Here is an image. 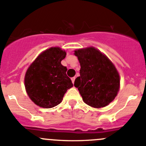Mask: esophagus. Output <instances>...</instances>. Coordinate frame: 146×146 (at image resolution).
Segmentation results:
<instances>
[{"label":"esophagus","instance_id":"esophagus-1","mask_svg":"<svg viewBox=\"0 0 146 146\" xmlns=\"http://www.w3.org/2000/svg\"><path fill=\"white\" fill-rule=\"evenodd\" d=\"M75 80H76V77H73V78H71V80H72V82H73V83H74Z\"/></svg>","mask_w":146,"mask_h":146}]
</instances>
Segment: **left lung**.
Masks as SVG:
<instances>
[{"label": "left lung", "mask_w": 146, "mask_h": 146, "mask_svg": "<svg viewBox=\"0 0 146 146\" xmlns=\"http://www.w3.org/2000/svg\"><path fill=\"white\" fill-rule=\"evenodd\" d=\"M80 64V76L74 86L85 104L95 108L108 105L117 95L120 78L114 65L94 47L75 51Z\"/></svg>", "instance_id": "left-lung-1"}]
</instances>
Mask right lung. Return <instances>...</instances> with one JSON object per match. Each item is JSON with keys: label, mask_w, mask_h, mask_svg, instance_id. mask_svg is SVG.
Masks as SVG:
<instances>
[{"label": "right lung", "mask_w": 146, "mask_h": 146, "mask_svg": "<svg viewBox=\"0 0 146 146\" xmlns=\"http://www.w3.org/2000/svg\"><path fill=\"white\" fill-rule=\"evenodd\" d=\"M66 56V51L59 47H51L28 68L25 86L28 96L36 105L43 108L58 105L66 91L73 86L66 75L67 68L61 64Z\"/></svg>", "instance_id": "add662e5"}]
</instances>
